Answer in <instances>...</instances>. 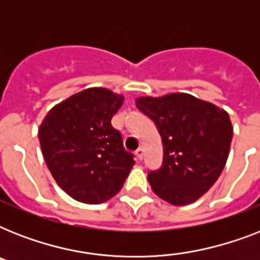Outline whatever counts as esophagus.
I'll return each mask as SVG.
<instances>
[{
  "label": "esophagus",
  "instance_id": "1",
  "mask_svg": "<svg viewBox=\"0 0 260 260\" xmlns=\"http://www.w3.org/2000/svg\"><path fill=\"white\" fill-rule=\"evenodd\" d=\"M143 155H144V151H143V148H138V150H136V156H138L139 160H142Z\"/></svg>",
  "mask_w": 260,
  "mask_h": 260
}]
</instances>
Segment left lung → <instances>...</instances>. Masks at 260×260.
Wrapping results in <instances>:
<instances>
[{"mask_svg":"<svg viewBox=\"0 0 260 260\" xmlns=\"http://www.w3.org/2000/svg\"><path fill=\"white\" fill-rule=\"evenodd\" d=\"M136 106L162 136L163 165L148 174L152 191L171 205L197 201L225 166L234 135L230 114L186 93L139 97Z\"/></svg>","mask_w":260,"mask_h":260,"instance_id":"left-lung-1","label":"left lung"}]
</instances>
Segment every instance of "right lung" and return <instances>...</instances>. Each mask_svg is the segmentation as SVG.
I'll return each instance as SVG.
<instances>
[{
	"label": "right lung",
	"mask_w": 260,
	"mask_h": 260,
	"mask_svg": "<svg viewBox=\"0 0 260 260\" xmlns=\"http://www.w3.org/2000/svg\"><path fill=\"white\" fill-rule=\"evenodd\" d=\"M124 95L90 87L59 102L39 126V142L48 170L70 197L102 204L121 190L134 155L110 120Z\"/></svg>",
	"instance_id": "obj_1"
}]
</instances>
